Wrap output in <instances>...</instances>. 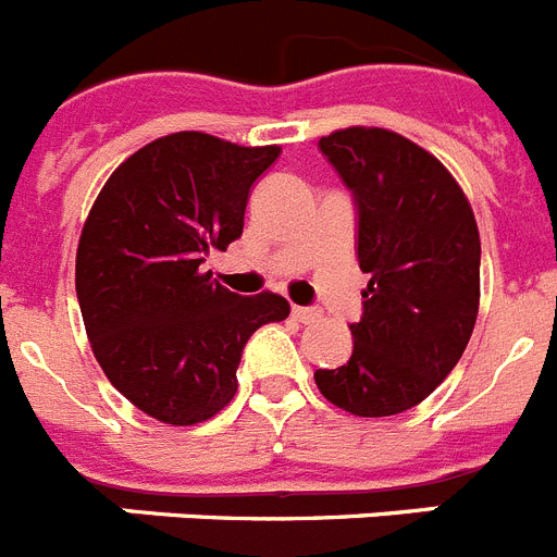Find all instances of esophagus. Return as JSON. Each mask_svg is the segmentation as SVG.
<instances>
[{
    "mask_svg": "<svg viewBox=\"0 0 557 557\" xmlns=\"http://www.w3.org/2000/svg\"><path fill=\"white\" fill-rule=\"evenodd\" d=\"M293 318L295 321H301V323H312L321 318V309H314V307H293Z\"/></svg>",
    "mask_w": 557,
    "mask_h": 557,
    "instance_id": "esophagus-1",
    "label": "esophagus"
}]
</instances>
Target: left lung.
Segmentation results:
<instances>
[{"instance_id": "8db88e82", "label": "left lung", "mask_w": 557, "mask_h": 557, "mask_svg": "<svg viewBox=\"0 0 557 557\" xmlns=\"http://www.w3.org/2000/svg\"><path fill=\"white\" fill-rule=\"evenodd\" d=\"M357 206L359 270L371 273L346 366L318 368V391L362 418L421 405L460 362L480 307L474 211L435 156L385 127L318 141Z\"/></svg>"}]
</instances>
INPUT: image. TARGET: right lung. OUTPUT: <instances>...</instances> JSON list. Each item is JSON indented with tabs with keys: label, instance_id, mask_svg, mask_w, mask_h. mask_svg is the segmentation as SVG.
Here are the masks:
<instances>
[{
	"label": "right lung",
	"instance_id": "right-lung-1",
	"mask_svg": "<svg viewBox=\"0 0 557 557\" xmlns=\"http://www.w3.org/2000/svg\"><path fill=\"white\" fill-rule=\"evenodd\" d=\"M278 152L172 133L113 170L83 225L75 284L97 362L164 424L218 416L250 334L289 314L282 295H236L200 268L243 236L250 186Z\"/></svg>",
	"mask_w": 557,
	"mask_h": 557
}]
</instances>
